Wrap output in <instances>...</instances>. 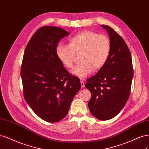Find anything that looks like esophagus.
Instances as JSON below:
<instances>
[{
	"label": "esophagus",
	"instance_id": "esophagus-1",
	"mask_svg": "<svg viewBox=\"0 0 149 149\" xmlns=\"http://www.w3.org/2000/svg\"><path fill=\"white\" fill-rule=\"evenodd\" d=\"M80 84H81V87L82 88H84L85 87V83L84 81H80Z\"/></svg>",
	"mask_w": 149,
	"mask_h": 149
}]
</instances>
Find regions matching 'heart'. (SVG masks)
<instances>
[{
    "mask_svg": "<svg viewBox=\"0 0 149 149\" xmlns=\"http://www.w3.org/2000/svg\"><path fill=\"white\" fill-rule=\"evenodd\" d=\"M111 50V42L104 35L93 31H84L72 37L69 45L59 44L56 52L57 58L67 68L73 65L75 54H80L81 63L72 69L71 73L83 79L98 69L107 61Z\"/></svg>",
    "mask_w": 149,
    "mask_h": 149,
    "instance_id": "obj_1",
    "label": "heart"
}]
</instances>
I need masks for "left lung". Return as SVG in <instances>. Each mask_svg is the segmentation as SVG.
Listing matches in <instances>:
<instances>
[{
  "label": "left lung",
  "instance_id": "8db88e82",
  "mask_svg": "<svg viewBox=\"0 0 149 149\" xmlns=\"http://www.w3.org/2000/svg\"><path fill=\"white\" fill-rule=\"evenodd\" d=\"M111 50L107 61L85 84L92 96L90 111L102 121L112 119L125 106L130 95L134 71L131 52L123 38L107 25Z\"/></svg>",
  "mask_w": 149,
  "mask_h": 149
}]
</instances>
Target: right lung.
Segmentation results:
<instances>
[{
  "label": "right lung",
  "mask_w": 149,
  "mask_h": 149,
  "mask_svg": "<svg viewBox=\"0 0 149 149\" xmlns=\"http://www.w3.org/2000/svg\"><path fill=\"white\" fill-rule=\"evenodd\" d=\"M69 35L59 27H41L24 52L21 68L24 97L33 111L49 123L59 122L67 116L81 87L80 79L68 72L56 52L61 39Z\"/></svg>",
  "instance_id": "obj_1"
}]
</instances>
